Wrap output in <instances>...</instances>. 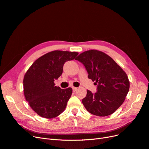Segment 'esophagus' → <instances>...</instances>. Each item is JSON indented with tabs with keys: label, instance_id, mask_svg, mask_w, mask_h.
I'll list each match as a JSON object with an SVG mask.
<instances>
[{
	"label": "esophagus",
	"instance_id": "34e87169",
	"mask_svg": "<svg viewBox=\"0 0 149 149\" xmlns=\"http://www.w3.org/2000/svg\"><path fill=\"white\" fill-rule=\"evenodd\" d=\"M76 90H77V88H75V87H73V92L76 91Z\"/></svg>",
	"mask_w": 149,
	"mask_h": 149
}]
</instances>
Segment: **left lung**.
<instances>
[{
	"instance_id": "8db88e82",
	"label": "left lung",
	"mask_w": 149,
	"mask_h": 149,
	"mask_svg": "<svg viewBox=\"0 0 149 149\" xmlns=\"http://www.w3.org/2000/svg\"><path fill=\"white\" fill-rule=\"evenodd\" d=\"M83 64L88 78L95 81L97 92L87 90L82 102L93 115L112 114L123 104L129 92L130 83L125 72L109 55L96 49L86 51L76 58Z\"/></svg>"
}]
</instances>
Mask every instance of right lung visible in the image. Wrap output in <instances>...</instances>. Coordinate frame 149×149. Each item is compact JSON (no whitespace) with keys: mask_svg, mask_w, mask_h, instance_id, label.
I'll use <instances>...</instances> for the list:
<instances>
[{"mask_svg":"<svg viewBox=\"0 0 149 149\" xmlns=\"http://www.w3.org/2000/svg\"><path fill=\"white\" fill-rule=\"evenodd\" d=\"M78 55V52H50L35 60L26 72L24 78L25 100L40 116L52 119L65 111L73 90L61 89L54 81L61 75L65 63L74 60Z\"/></svg>","mask_w":149,"mask_h":149,"instance_id":"add662e5","label":"right lung"}]
</instances>
